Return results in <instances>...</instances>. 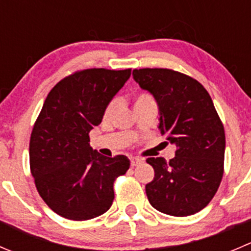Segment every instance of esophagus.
I'll return each mask as SVG.
<instances>
[{"instance_id": "esophagus-1", "label": "esophagus", "mask_w": 251, "mask_h": 251, "mask_svg": "<svg viewBox=\"0 0 251 251\" xmlns=\"http://www.w3.org/2000/svg\"><path fill=\"white\" fill-rule=\"evenodd\" d=\"M131 165H132V167H136V165H138V164H141V163H142V159H140V158H131Z\"/></svg>"}]
</instances>
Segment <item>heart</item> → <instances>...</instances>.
I'll return each mask as SVG.
<instances>
[{
    "label": "heart",
    "mask_w": 251,
    "mask_h": 251,
    "mask_svg": "<svg viewBox=\"0 0 251 251\" xmlns=\"http://www.w3.org/2000/svg\"><path fill=\"white\" fill-rule=\"evenodd\" d=\"M147 101H154V100H153V98L150 96V94L141 93V94H138L137 97H136L135 104L147 103ZM118 104H119L118 99H114V100H111L110 103H109V105L106 106V109H105V116H110L111 114H113L114 111L116 110V108H118Z\"/></svg>",
    "instance_id": "1"
}]
</instances>
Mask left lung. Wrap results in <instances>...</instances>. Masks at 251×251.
Masks as SVG:
<instances>
[{
	"label": "left lung",
	"instance_id": "1",
	"mask_svg": "<svg viewBox=\"0 0 251 251\" xmlns=\"http://www.w3.org/2000/svg\"><path fill=\"white\" fill-rule=\"evenodd\" d=\"M133 79L154 97L160 133L176 146L169 162L148 158L154 177L146 185L159 212L185 217L210 203L223 176L226 135L208 92L196 79L168 69L133 70Z\"/></svg>",
	"mask_w": 251,
	"mask_h": 251
}]
</instances>
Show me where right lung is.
Listing matches in <instances>:
<instances>
[{"label": "right lung", "mask_w": 251, "mask_h": 251, "mask_svg": "<svg viewBox=\"0 0 251 251\" xmlns=\"http://www.w3.org/2000/svg\"><path fill=\"white\" fill-rule=\"evenodd\" d=\"M130 76V69L75 72L44 101L29 143L30 172L39 195L61 217L92 220L113 203L114 181L130 160L101 155L89 145V132Z\"/></svg>", "instance_id": "right-lung-1"}]
</instances>
